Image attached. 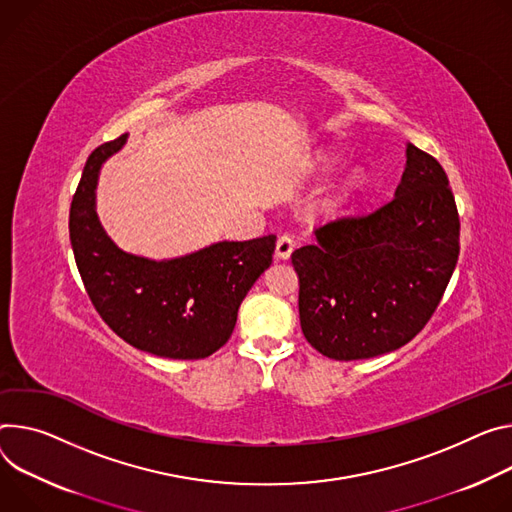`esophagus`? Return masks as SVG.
<instances>
[{
    "label": "esophagus",
    "mask_w": 512,
    "mask_h": 512,
    "mask_svg": "<svg viewBox=\"0 0 512 512\" xmlns=\"http://www.w3.org/2000/svg\"><path fill=\"white\" fill-rule=\"evenodd\" d=\"M292 251H294V239L290 235H282L280 239H277V245H275V257L277 259H282V261L290 259Z\"/></svg>",
    "instance_id": "obj_1"
}]
</instances>
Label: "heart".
I'll use <instances>...</instances> for the list:
<instances>
[{"mask_svg": "<svg viewBox=\"0 0 512 512\" xmlns=\"http://www.w3.org/2000/svg\"><path fill=\"white\" fill-rule=\"evenodd\" d=\"M318 159L324 165H331V161H333L331 153H327V151H322L318 155ZM363 190H365V171L361 167H353L339 179V183L335 185L333 192L327 198V206L333 210H343V208L351 206L361 196Z\"/></svg>", "mask_w": 512, "mask_h": 512, "instance_id": "1", "label": "heart"}]
</instances>
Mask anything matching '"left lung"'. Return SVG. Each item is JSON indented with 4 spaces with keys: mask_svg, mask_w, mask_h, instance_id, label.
<instances>
[{
    "mask_svg": "<svg viewBox=\"0 0 512 512\" xmlns=\"http://www.w3.org/2000/svg\"><path fill=\"white\" fill-rule=\"evenodd\" d=\"M457 255L449 179L437 159L408 143L388 204L320 226L314 245L292 253L306 341L337 361L400 349L433 316Z\"/></svg>",
    "mask_w": 512,
    "mask_h": 512,
    "instance_id": "left-lung-1",
    "label": "left lung"
}]
</instances>
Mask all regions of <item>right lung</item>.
Wrapping results in <instances>:
<instances>
[{"instance_id":"1","label":"right lung","mask_w":512,"mask_h":512,"mask_svg":"<svg viewBox=\"0 0 512 512\" xmlns=\"http://www.w3.org/2000/svg\"><path fill=\"white\" fill-rule=\"evenodd\" d=\"M122 134L89 155L69 212V237L85 290L108 327L132 347L167 359H204L235 331L251 286L271 265L275 235L220 241L173 259L122 251L96 210L102 165Z\"/></svg>"}]
</instances>
